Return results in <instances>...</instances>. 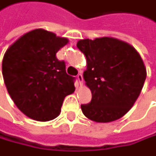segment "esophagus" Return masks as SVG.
Wrapping results in <instances>:
<instances>
[{
  "label": "esophagus",
  "mask_w": 156,
  "mask_h": 156,
  "mask_svg": "<svg viewBox=\"0 0 156 156\" xmlns=\"http://www.w3.org/2000/svg\"><path fill=\"white\" fill-rule=\"evenodd\" d=\"M77 79H78L80 85H83V75L82 74H78L77 75Z\"/></svg>",
  "instance_id": "1"
}]
</instances>
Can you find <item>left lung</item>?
<instances>
[{
	"mask_svg": "<svg viewBox=\"0 0 156 156\" xmlns=\"http://www.w3.org/2000/svg\"><path fill=\"white\" fill-rule=\"evenodd\" d=\"M78 49L87 59L83 76L91 101L81 105L84 115L96 122L121 119L139 97L147 77L140 54L132 45L111 37L80 39Z\"/></svg>",
	"mask_w": 156,
	"mask_h": 156,
	"instance_id": "1",
	"label": "left lung"
}]
</instances>
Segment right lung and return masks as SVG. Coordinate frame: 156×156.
I'll return each mask as SVG.
<instances>
[{
    "mask_svg": "<svg viewBox=\"0 0 156 156\" xmlns=\"http://www.w3.org/2000/svg\"><path fill=\"white\" fill-rule=\"evenodd\" d=\"M68 43L66 37L43 29L24 34L5 51L2 77L14 104L24 115L48 122L60 115L63 99L74 93L73 77L56 54Z\"/></svg>",
    "mask_w": 156,
    "mask_h": 156,
    "instance_id": "1",
    "label": "right lung"
}]
</instances>
